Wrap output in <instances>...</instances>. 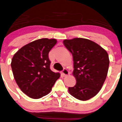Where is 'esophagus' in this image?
Returning <instances> with one entry per match:
<instances>
[{
    "label": "esophagus",
    "mask_w": 122,
    "mask_h": 122,
    "mask_svg": "<svg viewBox=\"0 0 122 122\" xmlns=\"http://www.w3.org/2000/svg\"><path fill=\"white\" fill-rule=\"evenodd\" d=\"M62 74L64 76H66L69 75V71L66 69H64L62 71Z\"/></svg>",
    "instance_id": "34e87169"
}]
</instances>
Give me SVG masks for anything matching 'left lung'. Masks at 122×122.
<instances>
[{"instance_id":"left-lung-1","label":"left lung","mask_w":122,"mask_h":122,"mask_svg":"<svg viewBox=\"0 0 122 122\" xmlns=\"http://www.w3.org/2000/svg\"><path fill=\"white\" fill-rule=\"evenodd\" d=\"M63 43L72 55V74L76 81L74 87H69V93L81 101L93 97L107 76L109 66L107 52L98 44L84 38L65 39Z\"/></svg>"}]
</instances>
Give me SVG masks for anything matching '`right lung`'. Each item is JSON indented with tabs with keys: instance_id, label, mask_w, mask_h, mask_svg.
<instances>
[{
	"instance_id": "obj_1",
	"label": "right lung",
	"mask_w": 122,
	"mask_h": 122,
	"mask_svg": "<svg viewBox=\"0 0 122 122\" xmlns=\"http://www.w3.org/2000/svg\"><path fill=\"white\" fill-rule=\"evenodd\" d=\"M57 43L55 39L42 38L30 42L14 55L11 62L17 84L29 97L38 99L52 90L60 76L50 69L48 53Z\"/></svg>"
}]
</instances>
